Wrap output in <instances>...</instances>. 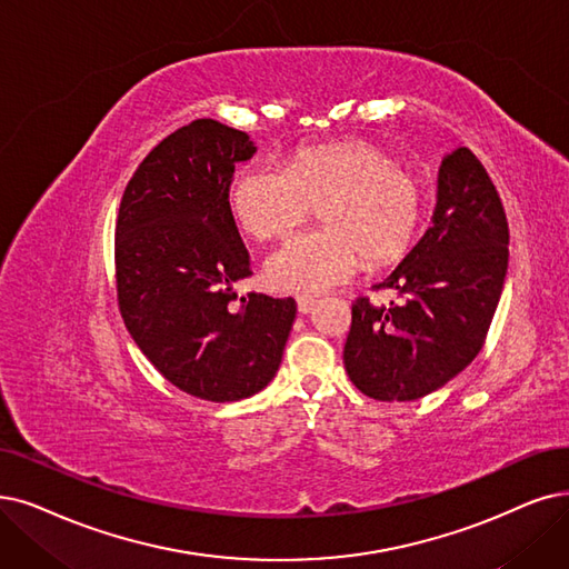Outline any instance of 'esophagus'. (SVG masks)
Here are the masks:
<instances>
[{
	"mask_svg": "<svg viewBox=\"0 0 569 569\" xmlns=\"http://www.w3.org/2000/svg\"><path fill=\"white\" fill-rule=\"evenodd\" d=\"M297 306H299V312L308 315V312L312 310V306H315V299H310V297H299V299H297Z\"/></svg>",
	"mask_w": 569,
	"mask_h": 569,
	"instance_id": "obj_1",
	"label": "esophagus"
}]
</instances>
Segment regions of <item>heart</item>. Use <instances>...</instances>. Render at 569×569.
<instances>
[{
  "mask_svg": "<svg viewBox=\"0 0 569 569\" xmlns=\"http://www.w3.org/2000/svg\"><path fill=\"white\" fill-rule=\"evenodd\" d=\"M422 179L363 140L301 147L282 166L247 168L231 189L240 229L257 240L287 238L317 204L322 229L284 242L266 263L272 287L320 293L350 280L367 261H403L425 219Z\"/></svg>",
  "mask_w": 569,
  "mask_h": 569,
  "instance_id": "b5f03b06",
  "label": "heart"
}]
</instances>
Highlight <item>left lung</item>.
<instances>
[{
	"label": "left lung",
	"instance_id": "left-lung-1",
	"mask_svg": "<svg viewBox=\"0 0 569 569\" xmlns=\"http://www.w3.org/2000/svg\"><path fill=\"white\" fill-rule=\"evenodd\" d=\"M509 266V223L483 163L467 147L439 170L435 223L392 276L401 303H352L343 361L357 390L413 401L456 378L481 352Z\"/></svg>",
	"mask_w": 569,
	"mask_h": 569
}]
</instances>
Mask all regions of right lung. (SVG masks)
Wrapping results in <instances>:
<instances>
[{"instance_id": "1", "label": "right lung", "mask_w": 569, "mask_h": 569, "mask_svg": "<svg viewBox=\"0 0 569 569\" xmlns=\"http://www.w3.org/2000/svg\"><path fill=\"white\" fill-rule=\"evenodd\" d=\"M242 130L196 119L158 142L117 217V299L134 343L166 380L206 401H240L278 373L297 301L247 293L252 276L229 206Z\"/></svg>"}]
</instances>
